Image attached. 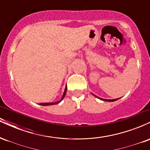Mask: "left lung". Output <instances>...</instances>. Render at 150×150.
<instances>
[{"instance_id":"obj_1","label":"left lung","mask_w":150,"mask_h":150,"mask_svg":"<svg viewBox=\"0 0 150 150\" xmlns=\"http://www.w3.org/2000/svg\"><path fill=\"white\" fill-rule=\"evenodd\" d=\"M93 95L95 96L96 97H97V96H96V95H94V94H93ZM98 98H99V97H98ZM99 99H100L101 100L105 101H116V100H118V99H101V98H99Z\"/></svg>"}]
</instances>
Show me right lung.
<instances>
[{"label":"right lung","instance_id":"right-lung-1","mask_svg":"<svg viewBox=\"0 0 150 150\" xmlns=\"http://www.w3.org/2000/svg\"><path fill=\"white\" fill-rule=\"evenodd\" d=\"M66 92H67V86L66 87H65V91H64V92H63V97H62V98H61V99L60 101H56V102H50V103H40V105H42V106H49V105H54V104H58V103H60L61 102V101L63 100V98H64V97H65V94H66Z\"/></svg>","mask_w":150,"mask_h":150}]
</instances>
